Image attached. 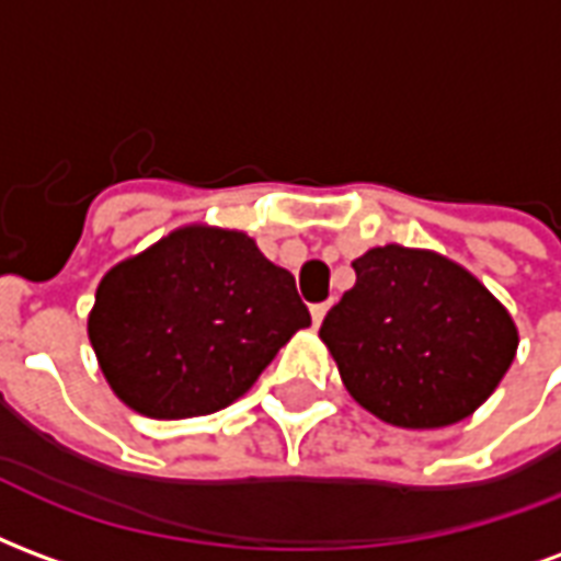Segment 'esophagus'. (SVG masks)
<instances>
[{"label": "esophagus", "mask_w": 561, "mask_h": 561, "mask_svg": "<svg viewBox=\"0 0 561 561\" xmlns=\"http://www.w3.org/2000/svg\"><path fill=\"white\" fill-rule=\"evenodd\" d=\"M328 309H330V300H324V304H316L312 306V324H321L324 321V316H328Z\"/></svg>", "instance_id": "1"}]
</instances>
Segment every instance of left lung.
<instances>
[{
  "label": "left lung",
  "mask_w": 561,
  "mask_h": 561,
  "mask_svg": "<svg viewBox=\"0 0 561 561\" xmlns=\"http://www.w3.org/2000/svg\"><path fill=\"white\" fill-rule=\"evenodd\" d=\"M352 267L354 288L321 324L348 393L409 430L469 417L517 354L505 306L471 273L423 249L378 245Z\"/></svg>",
  "instance_id": "left-lung-1"
}]
</instances>
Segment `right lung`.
<instances>
[{"mask_svg": "<svg viewBox=\"0 0 561 561\" xmlns=\"http://www.w3.org/2000/svg\"><path fill=\"white\" fill-rule=\"evenodd\" d=\"M309 324L294 276L255 240L192 225L104 276L90 342L119 400L173 421L231 405Z\"/></svg>", "mask_w": 561, "mask_h": 561, "instance_id": "1", "label": "right lung"}]
</instances>
